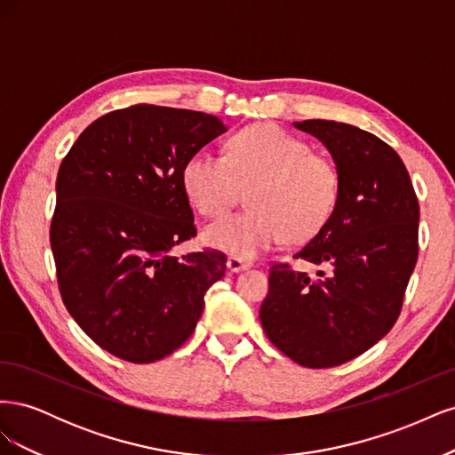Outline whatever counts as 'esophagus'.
I'll use <instances>...</instances> for the list:
<instances>
[{
    "mask_svg": "<svg viewBox=\"0 0 455 455\" xmlns=\"http://www.w3.org/2000/svg\"><path fill=\"white\" fill-rule=\"evenodd\" d=\"M252 267V261L251 259H243L239 256H229L228 258V269L237 273V271H243V269H249Z\"/></svg>",
    "mask_w": 455,
    "mask_h": 455,
    "instance_id": "1",
    "label": "esophagus"
}]
</instances>
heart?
<instances>
[{
  "instance_id": "1",
  "label": "heart",
  "mask_w": 455,
  "mask_h": 455,
  "mask_svg": "<svg viewBox=\"0 0 455 455\" xmlns=\"http://www.w3.org/2000/svg\"><path fill=\"white\" fill-rule=\"evenodd\" d=\"M182 189L203 216L229 211L243 189H251V211L226 216L204 229L214 249L254 258L284 237L313 239L334 216L341 196L338 164L313 154L307 142L277 125L237 131L226 156L211 149L191 154L182 167Z\"/></svg>"
}]
</instances>
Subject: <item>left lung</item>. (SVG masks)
Segmentation results:
<instances>
[{"label":"left lung","mask_w":455,"mask_h":455,"mask_svg":"<svg viewBox=\"0 0 455 455\" xmlns=\"http://www.w3.org/2000/svg\"><path fill=\"white\" fill-rule=\"evenodd\" d=\"M294 127L332 154L341 196L330 222L292 256L319 266L316 277L275 261L259 321L292 361L330 368L368 351L401 315L418 261L419 203L403 159L378 136L324 119Z\"/></svg>","instance_id":"obj_1"}]
</instances>
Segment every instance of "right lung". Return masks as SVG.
Wrapping results in <instances>:
<instances>
[{"mask_svg": "<svg viewBox=\"0 0 455 455\" xmlns=\"http://www.w3.org/2000/svg\"><path fill=\"white\" fill-rule=\"evenodd\" d=\"M224 131L211 114L134 104L92 121L60 163L49 233L59 291L117 359L148 364L180 347L226 275L220 251L169 254L197 235L184 163Z\"/></svg>", "mask_w": 455, "mask_h": 455, "instance_id": "add662e5", "label": "right lung"}]
</instances>
